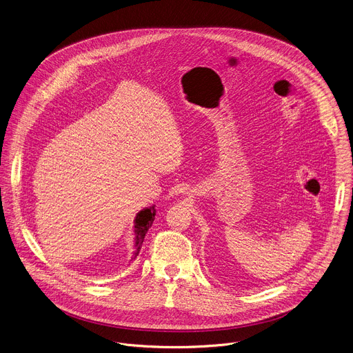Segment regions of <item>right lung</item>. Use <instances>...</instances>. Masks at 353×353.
I'll use <instances>...</instances> for the list:
<instances>
[{
	"mask_svg": "<svg viewBox=\"0 0 353 353\" xmlns=\"http://www.w3.org/2000/svg\"><path fill=\"white\" fill-rule=\"evenodd\" d=\"M155 219V206H150L148 209H144L137 214L135 219V252L134 258L138 256L141 252V244L144 241V236L147 230L151 228L152 222Z\"/></svg>",
	"mask_w": 353,
	"mask_h": 353,
	"instance_id": "1",
	"label": "right lung"
}]
</instances>
